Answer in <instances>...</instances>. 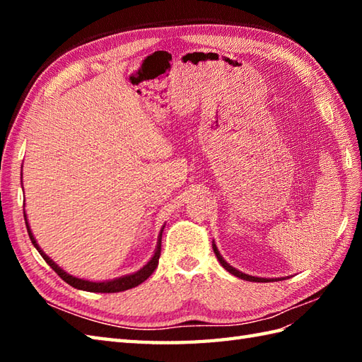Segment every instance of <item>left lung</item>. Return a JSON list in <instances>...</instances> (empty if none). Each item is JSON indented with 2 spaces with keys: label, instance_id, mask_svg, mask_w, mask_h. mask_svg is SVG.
<instances>
[{
  "label": "left lung",
  "instance_id": "1",
  "mask_svg": "<svg viewBox=\"0 0 362 362\" xmlns=\"http://www.w3.org/2000/svg\"><path fill=\"white\" fill-rule=\"evenodd\" d=\"M213 250H214V253H216V258H218V261L221 263V266L226 269V271H228L230 274H233L235 276H238V279H243V280H247V281H258V283H267V281H274V279H259V276H252V275H247V274H243V272H240V271H236L235 267H232L230 266L227 261L222 258V255L219 253V250H218V247H216V244L213 243Z\"/></svg>",
  "mask_w": 362,
  "mask_h": 362
}]
</instances>
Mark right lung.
Wrapping results in <instances>:
<instances>
[{
    "mask_svg": "<svg viewBox=\"0 0 362 362\" xmlns=\"http://www.w3.org/2000/svg\"><path fill=\"white\" fill-rule=\"evenodd\" d=\"M25 222H26V228H28V233H29L30 241H33L34 247L38 250V253H40V255L43 257V259L52 267V271L56 272L60 276V279H62L64 281H66L68 284H70V286H73L76 289H82V291H88V292H121V291H126V289H132V288L138 286V284H141L144 280H148L149 276H151V274L156 271L157 266H158V258H160V252H161V233H163V230H161V232H160L156 253H153V257L149 259V263L146 264V266H143L138 272L130 274V275H124V276H119V279L109 280V281H88V280L76 279V276L66 274L64 269H60L48 255H46V253L40 247H38L35 238H34L33 232H30V228H29L28 219H26V213H25Z\"/></svg>",
    "mask_w": 362,
    "mask_h": 362,
    "instance_id": "1",
    "label": "right lung"
}]
</instances>
